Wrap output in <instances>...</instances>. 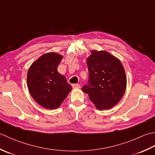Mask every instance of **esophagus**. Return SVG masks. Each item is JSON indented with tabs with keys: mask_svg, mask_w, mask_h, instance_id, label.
<instances>
[{
	"mask_svg": "<svg viewBox=\"0 0 155 155\" xmlns=\"http://www.w3.org/2000/svg\"><path fill=\"white\" fill-rule=\"evenodd\" d=\"M72 87L74 89H79V88H80V86L79 84H73L72 85Z\"/></svg>",
	"mask_w": 155,
	"mask_h": 155,
	"instance_id": "esophagus-1",
	"label": "esophagus"
}]
</instances>
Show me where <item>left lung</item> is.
I'll return each mask as SVG.
<instances>
[{
    "mask_svg": "<svg viewBox=\"0 0 155 155\" xmlns=\"http://www.w3.org/2000/svg\"><path fill=\"white\" fill-rule=\"evenodd\" d=\"M87 58L89 80L82 91L89 96L99 110H108L122 99L126 87V78L121 61L105 51H91Z\"/></svg>",
    "mask_w": 155,
    "mask_h": 155,
    "instance_id": "left-lung-1",
    "label": "left lung"
}]
</instances>
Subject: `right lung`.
I'll return each mask as SVG.
<instances>
[{
  "mask_svg": "<svg viewBox=\"0 0 155 155\" xmlns=\"http://www.w3.org/2000/svg\"><path fill=\"white\" fill-rule=\"evenodd\" d=\"M63 56L47 53L33 63L27 72V86L31 96L47 109L59 108L71 90L65 76L58 71Z\"/></svg>",
  "mask_w": 155,
  "mask_h": 155,
  "instance_id": "1",
  "label": "right lung"
}]
</instances>
